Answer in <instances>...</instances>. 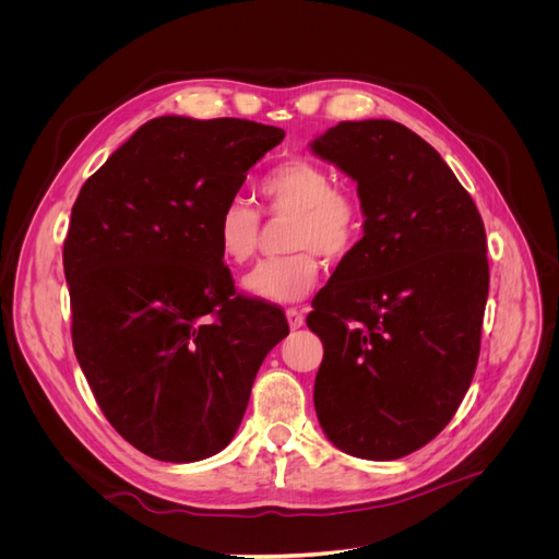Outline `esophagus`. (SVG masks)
<instances>
[{
	"mask_svg": "<svg viewBox=\"0 0 559 559\" xmlns=\"http://www.w3.org/2000/svg\"><path fill=\"white\" fill-rule=\"evenodd\" d=\"M286 321H289V326L296 331V329L306 324V317H302V312H298L296 308H289V310H286Z\"/></svg>",
	"mask_w": 559,
	"mask_h": 559,
	"instance_id": "1",
	"label": "esophagus"
}]
</instances>
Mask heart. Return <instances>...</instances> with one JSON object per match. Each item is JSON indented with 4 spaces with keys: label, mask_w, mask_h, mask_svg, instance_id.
I'll return each mask as SVG.
<instances>
[{
    "label": "heart",
    "mask_w": 559,
    "mask_h": 559,
    "mask_svg": "<svg viewBox=\"0 0 559 559\" xmlns=\"http://www.w3.org/2000/svg\"><path fill=\"white\" fill-rule=\"evenodd\" d=\"M261 198L270 216L289 218L284 233L286 257L259 263L245 275L242 289L267 302H298L319 280V261L343 259L361 233V207L352 193L335 189L324 165L310 158L284 160L261 181ZM261 216L242 198L218 212L216 245L230 265L247 263L259 247Z\"/></svg>",
    "instance_id": "b5f03b06"
}]
</instances>
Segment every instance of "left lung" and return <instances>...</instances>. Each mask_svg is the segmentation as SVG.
<instances>
[{
	"label": "left lung",
	"mask_w": 559,
	"mask_h": 559,
	"mask_svg": "<svg viewBox=\"0 0 559 559\" xmlns=\"http://www.w3.org/2000/svg\"><path fill=\"white\" fill-rule=\"evenodd\" d=\"M357 181L364 238L317 294L314 411L329 441L389 462L427 445L476 373L485 226L445 160L396 121H343L310 144Z\"/></svg>",
	"instance_id": "obj_1"
}]
</instances>
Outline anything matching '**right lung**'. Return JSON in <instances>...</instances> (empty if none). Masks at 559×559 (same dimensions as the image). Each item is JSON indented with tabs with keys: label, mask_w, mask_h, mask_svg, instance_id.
<instances>
[{
	"label": "right lung",
	"mask_w": 559,
	"mask_h": 559,
	"mask_svg": "<svg viewBox=\"0 0 559 559\" xmlns=\"http://www.w3.org/2000/svg\"><path fill=\"white\" fill-rule=\"evenodd\" d=\"M284 130L160 116L81 186L62 263L72 343L109 425L160 462H200L238 431L284 312L235 294L216 218Z\"/></svg>",
	"instance_id": "obj_1"
}]
</instances>
